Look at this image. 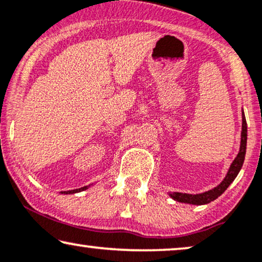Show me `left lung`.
<instances>
[{"label":"left lung","instance_id":"left-lung-1","mask_svg":"<svg viewBox=\"0 0 262 262\" xmlns=\"http://www.w3.org/2000/svg\"><path fill=\"white\" fill-rule=\"evenodd\" d=\"M246 149H247V121L245 113L242 111V131H241V144H239V151L237 156L235 157V160L232 161L229 168L227 175L223 179V181L216 187L206 191L204 193H199V194H188V193H180V192H173L169 193V196L171 199L177 200L180 203L186 204H192V205H205L213 202L214 199H217L221 194H223L225 189H227L232 181L235 180V178L237 177V174L241 170L242 164L245 162V156H246Z\"/></svg>","mask_w":262,"mask_h":262}]
</instances>
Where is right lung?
<instances>
[{
	"mask_svg": "<svg viewBox=\"0 0 262 262\" xmlns=\"http://www.w3.org/2000/svg\"><path fill=\"white\" fill-rule=\"evenodd\" d=\"M91 186V185H89ZM89 186H84V187H81V188H77V189H71V191H64V192H60L62 194H73V193H78V192H82V191H85Z\"/></svg>",
	"mask_w": 262,
	"mask_h": 262,
	"instance_id": "obj_1",
	"label": "right lung"
}]
</instances>
